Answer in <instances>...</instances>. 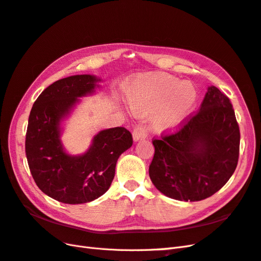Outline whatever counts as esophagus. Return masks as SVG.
Listing matches in <instances>:
<instances>
[{
    "mask_svg": "<svg viewBox=\"0 0 261 261\" xmlns=\"http://www.w3.org/2000/svg\"><path fill=\"white\" fill-rule=\"evenodd\" d=\"M132 136H133V140L136 141H140V140H144L147 136V131L145 129L144 125H138L135 128L132 132Z\"/></svg>",
    "mask_w": 261,
    "mask_h": 261,
    "instance_id": "1",
    "label": "esophagus"
}]
</instances>
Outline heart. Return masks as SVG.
<instances>
[{"label": "heart", "instance_id": "b5f03b06", "mask_svg": "<svg viewBox=\"0 0 261 261\" xmlns=\"http://www.w3.org/2000/svg\"><path fill=\"white\" fill-rule=\"evenodd\" d=\"M125 96L133 111H154L152 128L156 132L176 130L187 120L198 100L196 86L188 81L164 74L139 76L125 87Z\"/></svg>", "mask_w": 261, "mask_h": 261}]
</instances>
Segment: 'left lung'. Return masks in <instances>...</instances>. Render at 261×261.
<instances>
[{"mask_svg":"<svg viewBox=\"0 0 261 261\" xmlns=\"http://www.w3.org/2000/svg\"><path fill=\"white\" fill-rule=\"evenodd\" d=\"M240 126L229 99L210 86L200 110L178 130L154 139L148 174L164 195L180 201L211 197L234 174L240 156Z\"/></svg>","mask_w":261,"mask_h":261,"instance_id":"left-lung-1","label":"left lung"}]
</instances>
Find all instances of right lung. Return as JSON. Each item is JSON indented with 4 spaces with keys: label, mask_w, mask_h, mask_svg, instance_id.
<instances>
[{
    "label": "right lung",
    "mask_w": 261,
    "mask_h": 261,
    "mask_svg": "<svg viewBox=\"0 0 261 261\" xmlns=\"http://www.w3.org/2000/svg\"><path fill=\"white\" fill-rule=\"evenodd\" d=\"M99 81L88 74L59 80L39 95L29 115L25 141L29 169L38 188L59 202L80 204L102 196L113 182L119 156L133 143L130 131L116 126L96 135L83 155L64 152L60 121Z\"/></svg>",
    "instance_id": "1"
}]
</instances>
